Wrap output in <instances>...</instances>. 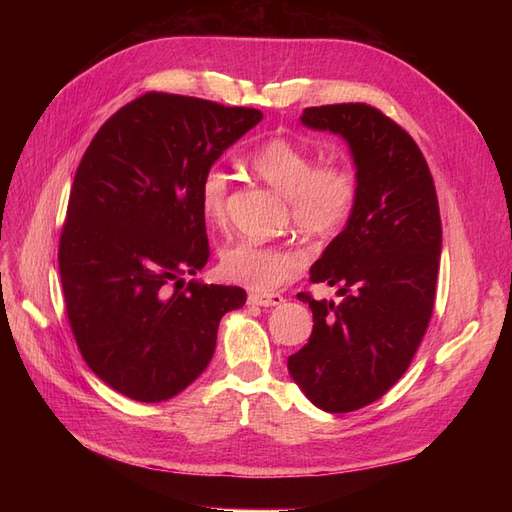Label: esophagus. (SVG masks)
<instances>
[{
	"mask_svg": "<svg viewBox=\"0 0 512 512\" xmlns=\"http://www.w3.org/2000/svg\"><path fill=\"white\" fill-rule=\"evenodd\" d=\"M247 303L250 305H260V307H275V305H282L284 297L282 294H260V292H252L250 297H247Z\"/></svg>",
	"mask_w": 512,
	"mask_h": 512,
	"instance_id": "1",
	"label": "esophagus"
}]
</instances>
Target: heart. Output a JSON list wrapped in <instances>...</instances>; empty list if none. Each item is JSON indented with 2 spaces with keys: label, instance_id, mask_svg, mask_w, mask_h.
Listing matches in <instances>:
<instances>
[{
  "label": "heart",
  "instance_id": "heart-1",
  "mask_svg": "<svg viewBox=\"0 0 512 512\" xmlns=\"http://www.w3.org/2000/svg\"><path fill=\"white\" fill-rule=\"evenodd\" d=\"M250 166L275 190L288 196L292 222L303 235L331 239L348 224L359 196V183L346 164L318 166L307 147L273 136L250 153ZM228 188V173L220 166L207 168L200 179V213L213 226L226 220ZM303 265L305 254L292 245L235 241L220 254V273L226 280L256 292L284 286L301 273Z\"/></svg>",
  "mask_w": 512,
  "mask_h": 512
}]
</instances>
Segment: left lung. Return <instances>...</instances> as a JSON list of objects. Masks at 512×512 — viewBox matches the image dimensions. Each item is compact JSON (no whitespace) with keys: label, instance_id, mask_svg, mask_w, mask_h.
I'll return each instance as SVG.
<instances>
[{"label":"left lung","instance_id":"obj_1","mask_svg":"<svg viewBox=\"0 0 512 512\" xmlns=\"http://www.w3.org/2000/svg\"><path fill=\"white\" fill-rule=\"evenodd\" d=\"M301 123L350 147L359 196L346 228L309 269L342 301L309 303V342L288 356L292 380L314 406L352 412L406 374L429 327L442 252L436 185L414 138L363 102L305 108Z\"/></svg>","mask_w":512,"mask_h":512}]
</instances>
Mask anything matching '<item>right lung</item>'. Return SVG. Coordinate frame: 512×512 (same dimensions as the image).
<instances>
[{
  "instance_id": "add662e5",
  "label": "right lung",
  "mask_w": 512,
  "mask_h": 512,
  "mask_svg": "<svg viewBox=\"0 0 512 512\" xmlns=\"http://www.w3.org/2000/svg\"><path fill=\"white\" fill-rule=\"evenodd\" d=\"M262 119L256 108L175 94L121 106L76 168L59 239L68 322L85 363L117 393L158 404L207 369L239 286L183 284L209 260L198 185Z\"/></svg>"
}]
</instances>
